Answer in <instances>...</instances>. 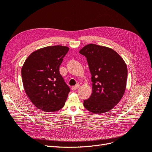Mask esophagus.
<instances>
[{
  "label": "esophagus",
  "instance_id": "34e87169",
  "mask_svg": "<svg viewBox=\"0 0 152 152\" xmlns=\"http://www.w3.org/2000/svg\"><path fill=\"white\" fill-rule=\"evenodd\" d=\"M80 87V84H76L75 86H73L72 87V90H77V88H78Z\"/></svg>",
  "mask_w": 152,
  "mask_h": 152
}]
</instances>
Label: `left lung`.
<instances>
[{"instance_id":"1","label":"left lung","mask_w":152,"mask_h":152,"mask_svg":"<svg viewBox=\"0 0 152 152\" xmlns=\"http://www.w3.org/2000/svg\"><path fill=\"white\" fill-rule=\"evenodd\" d=\"M79 52L87 60L92 81V93L84 100V107L95 114L110 111L126 88V64L115 50L106 46L88 44Z\"/></svg>"}]
</instances>
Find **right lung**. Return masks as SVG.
<instances>
[{"mask_svg":"<svg viewBox=\"0 0 152 152\" xmlns=\"http://www.w3.org/2000/svg\"><path fill=\"white\" fill-rule=\"evenodd\" d=\"M69 50L60 45L39 49L28 56L21 68L25 92L33 104L43 111L62 109L70 92L59 72Z\"/></svg>","mask_w":152,"mask_h":152,"instance_id":"right-lung-1","label":"right lung"}]
</instances>
